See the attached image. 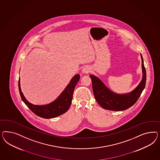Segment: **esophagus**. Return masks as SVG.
<instances>
[{"mask_svg":"<svg viewBox=\"0 0 160 160\" xmlns=\"http://www.w3.org/2000/svg\"><path fill=\"white\" fill-rule=\"evenodd\" d=\"M90 70H91V69L88 66H85L84 68H82V72L83 73H86H86H90Z\"/></svg>","mask_w":160,"mask_h":160,"instance_id":"esophagus-1","label":"esophagus"}]
</instances>
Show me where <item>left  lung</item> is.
Returning a JSON list of instances; mask_svg holds the SVG:
<instances>
[{
  "label": "left lung",
  "mask_w": 160,
  "mask_h": 160,
  "mask_svg": "<svg viewBox=\"0 0 160 160\" xmlns=\"http://www.w3.org/2000/svg\"><path fill=\"white\" fill-rule=\"evenodd\" d=\"M142 60V79L139 85L131 92L124 94H118L110 90L97 77L90 75L92 81V90L97 102L106 110L112 111H122L133 106L144 89L146 83V70Z\"/></svg>",
  "instance_id": "obj_1"
}]
</instances>
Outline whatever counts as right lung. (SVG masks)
<instances>
[{"mask_svg": "<svg viewBox=\"0 0 160 160\" xmlns=\"http://www.w3.org/2000/svg\"><path fill=\"white\" fill-rule=\"evenodd\" d=\"M79 79V74H76V76H74L70 80V82H69L68 86L66 87L64 90L61 93L58 98L54 102L46 105L38 106L32 104V103L29 102L26 99L21 91L19 78L18 86L20 95L22 98V100L25 103V104L28 107V108L32 112H34L38 116L44 118H54L66 112L71 106L74 90L76 84H78Z\"/></svg>", "mask_w": 160, "mask_h": 160, "instance_id": "obj_1", "label": "right lung"}]
</instances>
